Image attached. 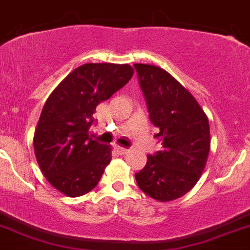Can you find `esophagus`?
<instances>
[{
	"instance_id": "obj_1",
	"label": "esophagus",
	"mask_w": 250,
	"mask_h": 250,
	"mask_svg": "<svg viewBox=\"0 0 250 250\" xmlns=\"http://www.w3.org/2000/svg\"><path fill=\"white\" fill-rule=\"evenodd\" d=\"M116 149H117V151L120 152V154H127V152H129V149H127V147L117 146V147H116Z\"/></svg>"
}]
</instances>
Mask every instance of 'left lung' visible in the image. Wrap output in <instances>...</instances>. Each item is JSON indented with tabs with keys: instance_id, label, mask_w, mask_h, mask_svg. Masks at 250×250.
Masks as SVG:
<instances>
[{
	"instance_id": "left-lung-1",
	"label": "left lung",
	"mask_w": 250,
	"mask_h": 250,
	"mask_svg": "<svg viewBox=\"0 0 250 250\" xmlns=\"http://www.w3.org/2000/svg\"><path fill=\"white\" fill-rule=\"evenodd\" d=\"M150 121L159 133L161 150L147 155L135 173L138 187L159 202H169L189 192L205 168L210 151L207 115L194 96L168 72L135 63Z\"/></svg>"
}]
</instances>
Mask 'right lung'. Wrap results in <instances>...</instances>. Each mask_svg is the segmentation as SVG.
Returning a JSON list of instances; mask_svg holds the SVG:
<instances>
[{
	"mask_svg": "<svg viewBox=\"0 0 250 250\" xmlns=\"http://www.w3.org/2000/svg\"><path fill=\"white\" fill-rule=\"evenodd\" d=\"M129 64L86 63L51 93L34 134V151L50 184L67 197L93 190L111 161V147L89 134L96 106L132 78Z\"/></svg>",
	"mask_w": 250,
	"mask_h": 250,
	"instance_id": "right-lung-1",
	"label": "right lung"
}]
</instances>
